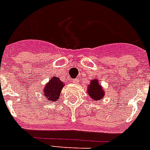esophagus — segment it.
<instances>
[{"instance_id": "34e87169", "label": "esophagus", "mask_w": 150, "mask_h": 150, "mask_svg": "<svg viewBox=\"0 0 150 150\" xmlns=\"http://www.w3.org/2000/svg\"><path fill=\"white\" fill-rule=\"evenodd\" d=\"M74 81V82H76V83H77V81H78V80H77V79H74V81Z\"/></svg>"}]
</instances>
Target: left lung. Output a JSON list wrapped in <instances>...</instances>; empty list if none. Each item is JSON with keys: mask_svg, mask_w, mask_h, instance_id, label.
<instances>
[{"mask_svg": "<svg viewBox=\"0 0 150 150\" xmlns=\"http://www.w3.org/2000/svg\"><path fill=\"white\" fill-rule=\"evenodd\" d=\"M98 80H92L90 84L88 87V93L90 97L92 98L95 100H100L103 98L105 93L104 90L102 88L100 84L98 83Z\"/></svg>", "mask_w": 150, "mask_h": 150, "instance_id": "1", "label": "left lung"}]
</instances>
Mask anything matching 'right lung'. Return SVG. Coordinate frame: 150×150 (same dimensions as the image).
Returning <instances> with one entry per match:
<instances>
[{
	"instance_id": "right-lung-1",
	"label": "right lung",
	"mask_w": 150,
	"mask_h": 150,
	"mask_svg": "<svg viewBox=\"0 0 150 150\" xmlns=\"http://www.w3.org/2000/svg\"><path fill=\"white\" fill-rule=\"evenodd\" d=\"M63 86L64 84L58 77L54 76L50 79L49 82L43 88V95L47 99V102L58 100Z\"/></svg>"
}]
</instances>
